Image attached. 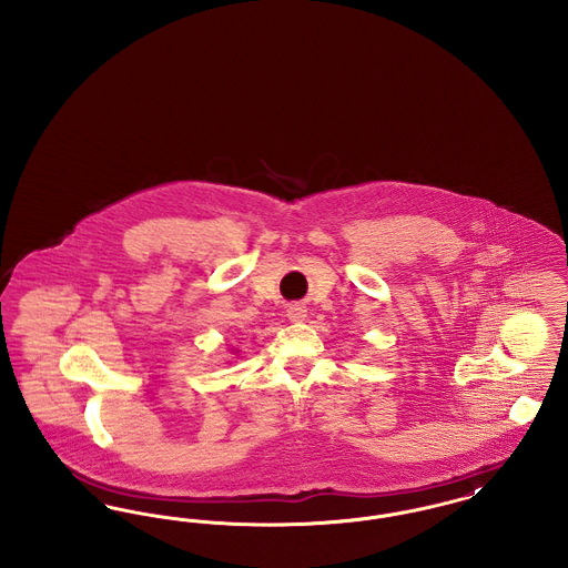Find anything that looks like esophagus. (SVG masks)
<instances>
[{"label":"esophagus","mask_w":568,"mask_h":568,"mask_svg":"<svg viewBox=\"0 0 568 568\" xmlns=\"http://www.w3.org/2000/svg\"><path fill=\"white\" fill-rule=\"evenodd\" d=\"M287 317L292 320V322H302L304 317H306V306H302V304H290L287 306Z\"/></svg>","instance_id":"1"}]
</instances>
